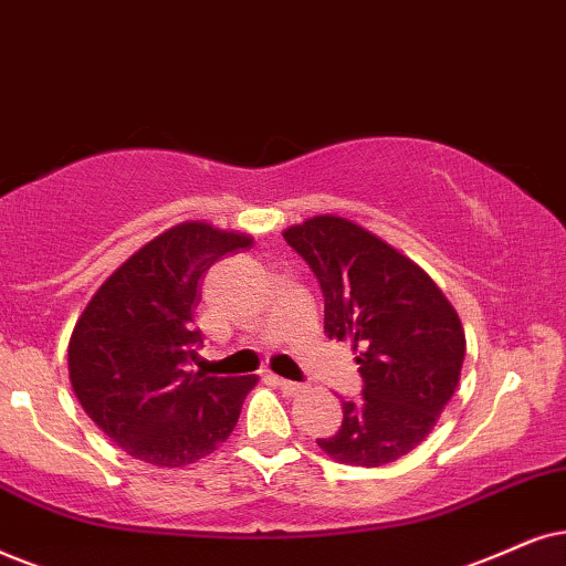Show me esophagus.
<instances>
[{
	"label": "esophagus",
	"mask_w": 566,
	"mask_h": 566,
	"mask_svg": "<svg viewBox=\"0 0 566 566\" xmlns=\"http://www.w3.org/2000/svg\"><path fill=\"white\" fill-rule=\"evenodd\" d=\"M274 384L279 386V389L284 391V395H300V391H305V389H307L305 384L290 381V378H279V376H274Z\"/></svg>",
	"instance_id": "34e87169"
}]
</instances>
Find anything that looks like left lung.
Returning a JSON list of instances; mask_svg holds the SVG:
<instances>
[{
  "instance_id": "left-lung-1",
  "label": "left lung",
  "mask_w": 566,
  "mask_h": 566,
  "mask_svg": "<svg viewBox=\"0 0 566 566\" xmlns=\"http://www.w3.org/2000/svg\"><path fill=\"white\" fill-rule=\"evenodd\" d=\"M284 240L318 279L326 336L353 342L363 378V395L342 402L339 431L318 447L357 468L399 460L431 433L460 384V316L418 263L355 221L313 217Z\"/></svg>"
}]
</instances>
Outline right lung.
I'll return each instance as SVG.
<instances>
[{"instance_id":"right-lung-1","label":"right lung","mask_w":566,"mask_h":566,"mask_svg":"<svg viewBox=\"0 0 566 566\" xmlns=\"http://www.w3.org/2000/svg\"><path fill=\"white\" fill-rule=\"evenodd\" d=\"M250 242L206 221H182L133 253L77 318L70 384L93 423L135 460L185 468L238 426L259 378L206 376L188 366L203 345L192 326L200 276Z\"/></svg>"}]
</instances>
